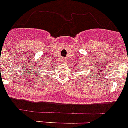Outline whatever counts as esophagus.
I'll return each mask as SVG.
<instances>
[{
    "instance_id": "esophagus-1",
    "label": "esophagus",
    "mask_w": 128,
    "mask_h": 128,
    "mask_svg": "<svg viewBox=\"0 0 128 128\" xmlns=\"http://www.w3.org/2000/svg\"><path fill=\"white\" fill-rule=\"evenodd\" d=\"M62 61L63 62H67V60H66V58H62Z\"/></svg>"
}]
</instances>
